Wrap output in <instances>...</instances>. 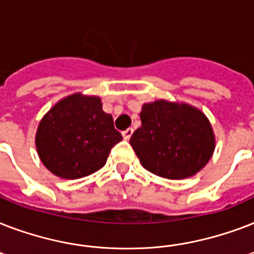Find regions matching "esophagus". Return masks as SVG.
Here are the masks:
<instances>
[{
	"label": "esophagus",
	"instance_id": "esophagus-1",
	"mask_svg": "<svg viewBox=\"0 0 254 254\" xmlns=\"http://www.w3.org/2000/svg\"><path fill=\"white\" fill-rule=\"evenodd\" d=\"M133 127H127V130H124L123 131V135H124V138L125 139H129L131 137V134H133Z\"/></svg>",
	"mask_w": 254,
	"mask_h": 254
}]
</instances>
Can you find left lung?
<instances>
[{
    "instance_id": "left-lung-1",
    "label": "left lung",
    "mask_w": 254,
    "mask_h": 254,
    "mask_svg": "<svg viewBox=\"0 0 254 254\" xmlns=\"http://www.w3.org/2000/svg\"><path fill=\"white\" fill-rule=\"evenodd\" d=\"M141 127L130 145L147 171L166 178L193 177L215 151V133L207 116L187 103L157 100L142 105Z\"/></svg>"
}]
</instances>
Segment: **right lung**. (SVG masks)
<instances>
[{
    "label": "right lung",
    "instance_id": "obj_1",
    "mask_svg": "<svg viewBox=\"0 0 254 254\" xmlns=\"http://www.w3.org/2000/svg\"><path fill=\"white\" fill-rule=\"evenodd\" d=\"M123 135L99 96L80 92L59 100L38 125L35 146L46 169L63 179L96 173Z\"/></svg>",
    "mask_w": 254,
    "mask_h": 254
}]
</instances>
